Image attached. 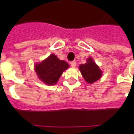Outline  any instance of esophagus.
I'll list each match as a JSON object with an SVG mask.
<instances>
[{"label":"esophagus","mask_w":134,"mask_h":134,"mask_svg":"<svg viewBox=\"0 0 134 134\" xmlns=\"http://www.w3.org/2000/svg\"><path fill=\"white\" fill-rule=\"evenodd\" d=\"M70 65L72 67H75L76 65V61H71L70 63Z\"/></svg>","instance_id":"1"}]
</instances>
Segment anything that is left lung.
Masks as SVG:
<instances>
[{"instance_id": "obj_1", "label": "left lung", "mask_w": 134, "mask_h": 134, "mask_svg": "<svg viewBox=\"0 0 134 134\" xmlns=\"http://www.w3.org/2000/svg\"><path fill=\"white\" fill-rule=\"evenodd\" d=\"M79 68L84 79L88 83H93L102 77V70L92 58H88L86 64H81Z\"/></svg>"}]
</instances>
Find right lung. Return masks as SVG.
<instances>
[{
    "instance_id": "add662e5",
    "label": "right lung",
    "mask_w": 134,
    "mask_h": 134,
    "mask_svg": "<svg viewBox=\"0 0 134 134\" xmlns=\"http://www.w3.org/2000/svg\"><path fill=\"white\" fill-rule=\"evenodd\" d=\"M67 68H69L68 63L59 60L54 54L50 55L42 63L35 65V70L38 78L48 86L56 83Z\"/></svg>"
}]
</instances>
